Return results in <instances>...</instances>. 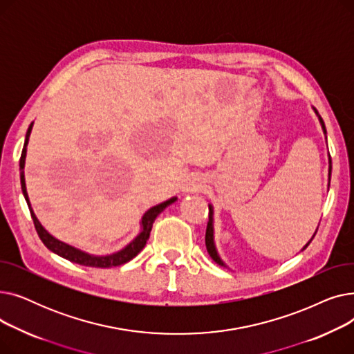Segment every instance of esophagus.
<instances>
[{"instance_id":"34e87169","label":"esophagus","mask_w":354,"mask_h":354,"mask_svg":"<svg viewBox=\"0 0 354 354\" xmlns=\"http://www.w3.org/2000/svg\"><path fill=\"white\" fill-rule=\"evenodd\" d=\"M201 187H202V183H201L199 178L188 176L182 183V191H185V192H196V191L201 189Z\"/></svg>"}]
</instances>
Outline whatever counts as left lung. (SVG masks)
Returning a JSON list of instances; mask_svg holds the SVG:
<instances>
[{
	"label": "left lung",
	"mask_w": 354,
	"mask_h": 354,
	"mask_svg": "<svg viewBox=\"0 0 354 354\" xmlns=\"http://www.w3.org/2000/svg\"><path fill=\"white\" fill-rule=\"evenodd\" d=\"M315 110V109H314ZM315 113H317V116H319V111L315 110ZM319 119H320V123H322V127H323V132H324V135H327V132H326V126H324V122H323V119L319 116ZM327 139V138H326ZM328 163H330V166H328V187H330V176H331V158H330V155H328ZM209 207V221H208V225H207V234H205V244H207V250H208V254L211 255V258L214 259V261L218 264V266H221V267H227L225 264H224V261H222V259L219 258V255H218V251H216V248H215V243H214V208H212V205H208ZM317 230H319V227H317ZM317 230H315V232H314V235L311 236V239L308 241V243L303 247V250H306L308 245H310V243L313 241V238L315 236V234H317ZM301 250V251H303Z\"/></svg>",
	"instance_id": "8db88e82"
}]
</instances>
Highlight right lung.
<instances>
[{
	"label": "right lung",
	"mask_w": 354,
	"mask_h": 354,
	"mask_svg": "<svg viewBox=\"0 0 354 354\" xmlns=\"http://www.w3.org/2000/svg\"><path fill=\"white\" fill-rule=\"evenodd\" d=\"M31 129H32V123L28 126L27 130V135H26V142H24V147H23V152H21V158H20V179H21V189H23V195L27 201V205L30 208L31 212V218L34 222V227L37 234H39L40 239L43 241V244L53 251L54 254H57L71 263H76L80 266H86V267H96V268H110V267H118L122 266L130 259L135 258L146 245V241L149 239V235H151L152 231V225L156 219V216L166 208L169 207L171 203H174L176 201V196L167 199L156 207H152L151 209H147L145 212V215L142 216V222H140V227L142 231L139 232V235L132 241V243L127 244L123 250L115 252V254H110V255H103V257H97V255H90L87 252H83L77 248H74L68 244L62 243L57 238H54L53 235H50L43 225L40 224V221L37 219V216L34 215V211L31 209L30 205V201H28V194H27V188H26V178H24V165H26V153H27V145H28V138L31 133Z\"/></svg>",
	"instance_id": "right-lung-1"
}]
</instances>
